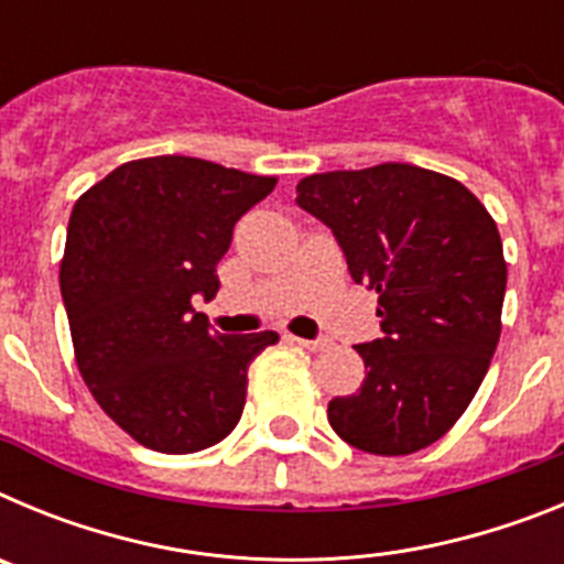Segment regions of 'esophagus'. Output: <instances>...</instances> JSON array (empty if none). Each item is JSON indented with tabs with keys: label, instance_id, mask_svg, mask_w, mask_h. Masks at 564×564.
I'll return each mask as SVG.
<instances>
[{
	"label": "esophagus",
	"instance_id": "esophagus-1",
	"mask_svg": "<svg viewBox=\"0 0 564 564\" xmlns=\"http://www.w3.org/2000/svg\"><path fill=\"white\" fill-rule=\"evenodd\" d=\"M291 341H296L299 347H305V350H325L327 344V338H296V336H291Z\"/></svg>",
	"mask_w": 564,
	"mask_h": 564
}]
</instances>
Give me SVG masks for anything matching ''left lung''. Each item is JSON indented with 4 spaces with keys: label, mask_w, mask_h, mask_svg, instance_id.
<instances>
[{
    "label": "left lung",
    "mask_w": 564,
    "mask_h": 564,
    "mask_svg": "<svg viewBox=\"0 0 564 564\" xmlns=\"http://www.w3.org/2000/svg\"><path fill=\"white\" fill-rule=\"evenodd\" d=\"M299 208L325 223L356 285L378 293L381 338L356 344L367 378L327 421L370 455H412L455 426L500 341V231L463 183L410 163L311 174Z\"/></svg>",
    "instance_id": "obj_1"
}]
</instances>
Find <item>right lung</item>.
I'll list each match as a JSON object with an SVG mask.
<instances>
[{
  "instance_id": "add662e5",
  "label": "right lung",
  "mask_w": 564,
  "mask_h": 564,
  "mask_svg": "<svg viewBox=\"0 0 564 564\" xmlns=\"http://www.w3.org/2000/svg\"><path fill=\"white\" fill-rule=\"evenodd\" d=\"M273 177L183 154L143 158L78 197L62 259V299L89 392L123 432L166 455L231 435L248 367L273 330L226 336L192 307L220 291L234 226Z\"/></svg>"
}]
</instances>
